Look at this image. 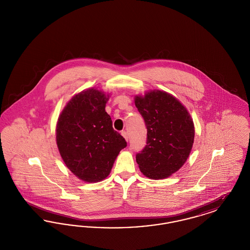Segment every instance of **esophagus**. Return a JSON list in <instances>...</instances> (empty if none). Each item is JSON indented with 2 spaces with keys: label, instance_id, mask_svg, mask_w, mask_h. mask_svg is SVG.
Masks as SVG:
<instances>
[{
  "label": "esophagus",
  "instance_id": "1",
  "mask_svg": "<svg viewBox=\"0 0 250 250\" xmlns=\"http://www.w3.org/2000/svg\"><path fill=\"white\" fill-rule=\"evenodd\" d=\"M122 136L125 139L126 142H128V133H127L126 131H123V132H122Z\"/></svg>",
  "mask_w": 250,
  "mask_h": 250
}]
</instances>
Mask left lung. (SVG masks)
<instances>
[{
    "mask_svg": "<svg viewBox=\"0 0 250 250\" xmlns=\"http://www.w3.org/2000/svg\"><path fill=\"white\" fill-rule=\"evenodd\" d=\"M135 105L147 128L146 145L136 155L137 163L146 177L167 178L189 156L195 136L193 120L178 99L164 91L137 95Z\"/></svg>",
    "mask_w": 250,
    "mask_h": 250,
    "instance_id": "8db88e82",
    "label": "left lung"
}]
</instances>
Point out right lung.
<instances>
[{
	"label": "right lung",
	"mask_w": 250,
	"mask_h": 250,
	"mask_svg": "<svg viewBox=\"0 0 250 250\" xmlns=\"http://www.w3.org/2000/svg\"><path fill=\"white\" fill-rule=\"evenodd\" d=\"M109 95L94 88L74 95L60 114L56 142L64 164L84 182L108 176L126 142L105 110Z\"/></svg>",
	"instance_id": "right-lung-1"
}]
</instances>
